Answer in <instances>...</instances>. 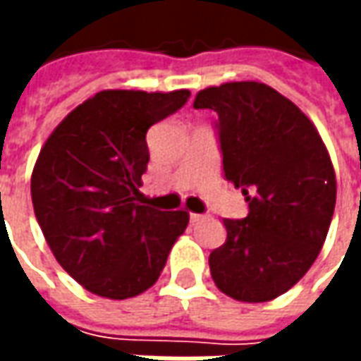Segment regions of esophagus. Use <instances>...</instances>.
<instances>
[{
	"instance_id": "1",
	"label": "esophagus",
	"mask_w": 361,
	"mask_h": 361,
	"mask_svg": "<svg viewBox=\"0 0 361 361\" xmlns=\"http://www.w3.org/2000/svg\"><path fill=\"white\" fill-rule=\"evenodd\" d=\"M189 219H191V222L195 224V222H201V220H204V219H207V216H204V214H195V212H193V214H191Z\"/></svg>"
}]
</instances>
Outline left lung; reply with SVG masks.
<instances>
[{"instance_id":"8db88e82","label":"left lung","mask_w":361,"mask_h":361,"mask_svg":"<svg viewBox=\"0 0 361 361\" xmlns=\"http://www.w3.org/2000/svg\"><path fill=\"white\" fill-rule=\"evenodd\" d=\"M193 108L216 111L224 176L250 203L245 219L222 220L228 235L209 257L212 280L238 302H271L325 243L336 203L329 150L311 119L265 82L209 87Z\"/></svg>"}]
</instances>
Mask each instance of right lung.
<instances>
[{
	"label": "right lung",
	"instance_id": "obj_1",
	"mask_svg": "<svg viewBox=\"0 0 361 361\" xmlns=\"http://www.w3.org/2000/svg\"><path fill=\"white\" fill-rule=\"evenodd\" d=\"M191 92L100 90L67 114L38 154L30 195L58 263L92 294L149 290L189 222L185 211L139 203L147 131Z\"/></svg>",
	"mask_w": 361,
	"mask_h": 361
}]
</instances>
